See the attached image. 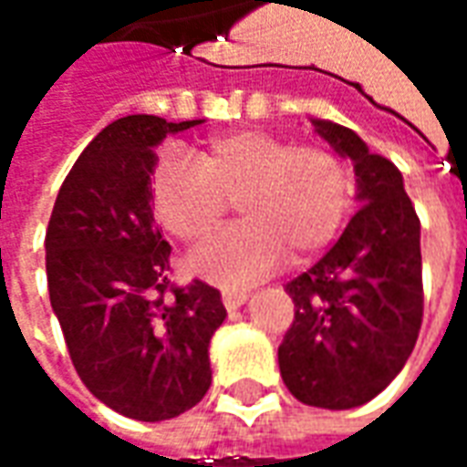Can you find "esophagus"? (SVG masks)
<instances>
[{"instance_id": "obj_1", "label": "esophagus", "mask_w": 467, "mask_h": 467, "mask_svg": "<svg viewBox=\"0 0 467 467\" xmlns=\"http://www.w3.org/2000/svg\"><path fill=\"white\" fill-rule=\"evenodd\" d=\"M247 297H250V295L244 293V290H223V305L230 313L237 310V307H243V305L247 303Z\"/></svg>"}]
</instances>
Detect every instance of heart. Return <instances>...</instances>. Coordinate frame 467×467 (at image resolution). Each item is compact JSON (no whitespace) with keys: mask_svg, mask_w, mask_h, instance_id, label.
<instances>
[{"mask_svg":"<svg viewBox=\"0 0 467 467\" xmlns=\"http://www.w3.org/2000/svg\"><path fill=\"white\" fill-rule=\"evenodd\" d=\"M150 194L160 224L182 243L214 233L237 202L243 223L194 250L190 270L243 287L273 273L285 253L300 263L333 243L350 213L352 177L325 144L243 130L210 140L194 162L177 150L162 154Z\"/></svg>","mask_w":467,"mask_h":467,"instance_id":"b5f03b06","label":"heart"}]
</instances>
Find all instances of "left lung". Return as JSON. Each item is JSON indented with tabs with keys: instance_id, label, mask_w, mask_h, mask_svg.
I'll list each match as a JSON object with an SVG mask.
<instances>
[{
	"instance_id": "1",
	"label": "left lung",
	"mask_w": 467,
	"mask_h": 467,
	"mask_svg": "<svg viewBox=\"0 0 467 467\" xmlns=\"http://www.w3.org/2000/svg\"><path fill=\"white\" fill-rule=\"evenodd\" d=\"M313 127L355 167L360 210L307 273L285 285L295 320L277 362L300 402L350 410L390 385L420 333V220L390 160L343 124Z\"/></svg>"
}]
</instances>
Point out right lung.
<instances>
[{
  "instance_id": "1",
  "label": "right lung",
  "mask_w": 467,
  "mask_h": 467,
  "mask_svg": "<svg viewBox=\"0 0 467 467\" xmlns=\"http://www.w3.org/2000/svg\"><path fill=\"white\" fill-rule=\"evenodd\" d=\"M202 119L130 115L107 124L59 187L47 227L49 303L87 390L142 422L170 420L210 390L220 290L174 287L154 227V147Z\"/></svg>"
}]
</instances>
